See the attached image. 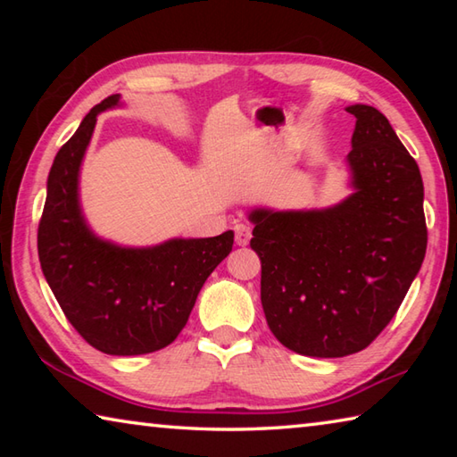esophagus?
Masks as SVG:
<instances>
[{
    "label": "esophagus",
    "mask_w": 457,
    "mask_h": 457,
    "mask_svg": "<svg viewBox=\"0 0 457 457\" xmlns=\"http://www.w3.org/2000/svg\"><path fill=\"white\" fill-rule=\"evenodd\" d=\"M234 234H236V244L237 245H247V244H250V239H252V228L245 226V223H236Z\"/></svg>",
    "instance_id": "34e87169"
}]
</instances>
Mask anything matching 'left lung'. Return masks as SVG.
I'll list each match as a JSON object with an SVG mask.
<instances>
[{
	"mask_svg": "<svg viewBox=\"0 0 457 457\" xmlns=\"http://www.w3.org/2000/svg\"><path fill=\"white\" fill-rule=\"evenodd\" d=\"M357 125L354 193L320 212L250 213L270 330L306 357H346L399 311L428 247L420 167L383 112L346 108Z\"/></svg>",
	"mask_w": 457,
	"mask_h": 457,
	"instance_id": "obj_1",
	"label": "left lung"
}]
</instances>
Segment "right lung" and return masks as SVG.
<instances>
[{
	"instance_id": "1",
	"label": "right lung",
	"mask_w": 457,
	"mask_h": 457,
	"mask_svg": "<svg viewBox=\"0 0 457 457\" xmlns=\"http://www.w3.org/2000/svg\"><path fill=\"white\" fill-rule=\"evenodd\" d=\"M117 104L112 95L92 108L54 159L37 256L76 332L100 353L130 357L165 349L179 337L201 286L231 252L234 231L138 250L92 234L79 205V169L96 114Z\"/></svg>"
}]
</instances>
